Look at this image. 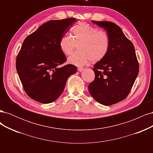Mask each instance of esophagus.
Here are the masks:
<instances>
[{"mask_svg":"<svg viewBox=\"0 0 153 153\" xmlns=\"http://www.w3.org/2000/svg\"><path fill=\"white\" fill-rule=\"evenodd\" d=\"M84 68H78V71H80V72H82V71H84Z\"/></svg>","mask_w":153,"mask_h":153,"instance_id":"obj_1","label":"esophagus"}]
</instances>
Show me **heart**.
Here are the masks:
<instances>
[{
	"mask_svg": "<svg viewBox=\"0 0 153 153\" xmlns=\"http://www.w3.org/2000/svg\"><path fill=\"white\" fill-rule=\"evenodd\" d=\"M73 36H63L59 41V47L66 55H71L78 45L79 51L68 59L73 65L82 66L89 61H100L107 55L110 48V40L105 32L99 30L85 22L73 27Z\"/></svg>",
	"mask_w": 153,
	"mask_h": 153,
	"instance_id": "b5f03b06",
	"label": "heart"
}]
</instances>
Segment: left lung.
I'll return each mask as SVG.
<instances>
[{"instance_id":"obj_1","label":"left lung","mask_w":153,"mask_h":153,"mask_svg":"<svg viewBox=\"0 0 153 153\" xmlns=\"http://www.w3.org/2000/svg\"><path fill=\"white\" fill-rule=\"evenodd\" d=\"M92 22L107 32L110 48L105 57L94 65L95 78L88 89L98 103L111 105L126 98L139 66L133 43L118 25L110 22Z\"/></svg>"}]
</instances>
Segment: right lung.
I'll return each mask as SVG.
<instances>
[{
	"instance_id": "obj_1",
	"label": "right lung",
	"mask_w": 153,
	"mask_h": 153,
	"mask_svg": "<svg viewBox=\"0 0 153 153\" xmlns=\"http://www.w3.org/2000/svg\"><path fill=\"white\" fill-rule=\"evenodd\" d=\"M77 20L74 18L50 20L25 39L16 57V68L26 94L42 103H50L61 95L68 77L76 67L67 64L59 41Z\"/></svg>"
}]
</instances>
